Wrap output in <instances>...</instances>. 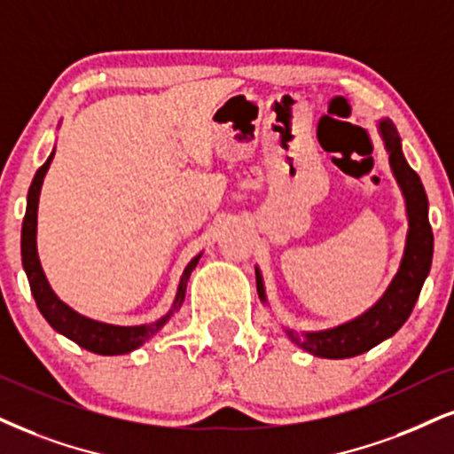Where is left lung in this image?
Returning a JSON list of instances; mask_svg holds the SVG:
<instances>
[{
  "instance_id": "left-lung-1",
  "label": "left lung",
  "mask_w": 454,
  "mask_h": 454,
  "mask_svg": "<svg viewBox=\"0 0 454 454\" xmlns=\"http://www.w3.org/2000/svg\"><path fill=\"white\" fill-rule=\"evenodd\" d=\"M381 134L385 138V147L389 151L391 170L398 178L402 193L406 198L408 238L402 265L395 273L394 282L389 284V288L379 299V303L364 316L356 317L354 322H347L343 326L333 330H324V333L299 334L288 330L290 340L313 356L330 357V360L354 357L372 349L374 345H379L394 333H398L402 324L412 313V307H415L419 294H421L429 267H432L434 231L432 225H429L427 195H425L423 183L404 160L398 130L389 120L381 121ZM256 290H259L261 299H265L259 271H256Z\"/></svg>"
}]
</instances>
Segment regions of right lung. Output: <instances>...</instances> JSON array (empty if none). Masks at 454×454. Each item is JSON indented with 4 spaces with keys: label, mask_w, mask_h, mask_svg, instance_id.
Instances as JSON below:
<instances>
[{
    "label": "right lung",
    "mask_w": 454,
    "mask_h": 454,
    "mask_svg": "<svg viewBox=\"0 0 454 454\" xmlns=\"http://www.w3.org/2000/svg\"><path fill=\"white\" fill-rule=\"evenodd\" d=\"M54 153L50 155L39 170L35 172V178H33L29 195H27V212L25 218H22V233H20V254H22V267H25L27 278H29V286L33 293V299H35L37 309L42 311V316L46 317L50 326H52L56 333L65 334L67 339H71L73 343H77L83 349L92 351V354L100 356H120L128 354V351L141 347L145 340L153 337L158 330L164 326V324L170 320L172 313H175L178 307H181L184 299V290H187V279L192 276V271L198 265L200 256L189 262L184 267L181 284H178V293L175 299V305L172 309L166 313L164 317H160L158 322L145 324V326H109V324H100L94 320H88V317L80 316L67 307L63 301L59 299L50 288L46 276H43L42 265H39L37 259V248H35V229H37V200H39V189H42L43 176H46L50 161H52Z\"/></svg>",
    "instance_id": "obj_1"
}]
</instances>
